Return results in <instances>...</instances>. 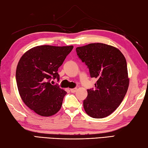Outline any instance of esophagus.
<instances>
[{
	"instance_id": "1",
	"label": "esophagus",
	"mask_w": 148,
	"mask_h": 148,
	"mask_svg": "<svg viewBox=\"0 0 148 148\" xmlns=\"http://www.w3.org/2000/svg\"><path fill=\"white\" fill-rule=\"evenodd\" d=\"M77 91V88H73V89H71V92H75Z\"/></svg>"
}]
</instances>
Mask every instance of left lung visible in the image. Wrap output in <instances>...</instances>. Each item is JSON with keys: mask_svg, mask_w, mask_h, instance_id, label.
<instances>
[{"mask_svg": "<svg viewBox=\"0 0 148 148\" xmlns=\"http://www.w3.org/2000/svg\"><path fill=\"white\" fill-rule=\"evenodd\" d=\"M77 55L97 78L95 89H87L84 108L87 115L100 119L108 116L123 100L129 85L127 62L119 50L102 43L76 47Z\"/></svg>", "mask_w": 148, "mask_h": 148, "instance_id": "8db88e82", "label": "left lung"}]
</instances>
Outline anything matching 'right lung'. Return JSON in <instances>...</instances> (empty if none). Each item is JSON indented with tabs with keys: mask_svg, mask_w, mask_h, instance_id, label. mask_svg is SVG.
<instances>
[{
	"mask_svg": "<svg viewBox=\"0 0 148 148\" xmlns=\"http://www.w3.org/2000/svg\"><path fill=\"white\" fill-rule=\"evenodd\" d=\"M73 47L36 46L19 59L16 74L19 93L24 103L38 115L51 116L61 109L66 92L50 81H59L58 69Z\"/></svg>",
	"mask_w": 148,
	"mask_h": 148,
	"instance_id": "add662e5",
	"label": "right lung"
}]
</instances>
